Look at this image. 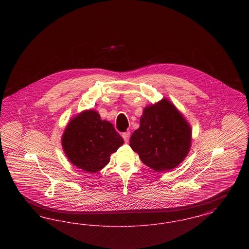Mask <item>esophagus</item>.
I'll list each match as a JSON object with an SVG mask.
<instances>
[{"instance_id": "34e87169", "label": "esophagus", "mask_w": 249, "mask_h": 249, "mask_svg": "<svg viewBox=\"0 0 249 249\" xmlns=\"http://www.w3.org/2000/svg\"><path fill=\"white\" fill-rule=\"evenodd\" d=\"M130 133L129 131H126V132H123V133H122V137H123L124 141L126 142H129V140H130Z\"/></svg>"}]
</instances>
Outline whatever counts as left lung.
<instances>
[{"label":"left lung","mask_w":249,"mask_h":249,"mask_svg":"<svg viewBox=\"0 0 249 249\" xmlns=\"http://www.w3.org/2000/svg\"><path fill=\"white\" fill-rule=\"evenodd\" d=\"M190 143V124L167 99L143 109L140 127L130 139L131 149L155 172L179 165L189 154Z\"/></svg>","instance_id":"8db88e82"}]
</instances>
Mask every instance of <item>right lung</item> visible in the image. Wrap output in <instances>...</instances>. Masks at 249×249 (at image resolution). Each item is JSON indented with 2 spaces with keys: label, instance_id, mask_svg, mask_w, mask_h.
Segmentation results:
<instances>
[{
  "label": "right lung",
  "instance_id": "add662e5",
  "mask_svg": "<svg viewBox=\"0 0 249 249\" xmlns=\"http://www.w3.org/2000/svg\"><path fill=\"white\" fill-rule=\"evenodd\" d=\"M61 142L71 163L91 174L107 166L111 154L124 141L109 121L101 119L98 112L86 110L68 123Z\"/></svg>",
  "mask_w": 249,
  "mask_h": 249
}]
</instances>
